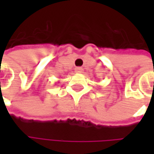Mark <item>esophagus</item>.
I'll return each mask as SVG.
<instances>
[{
    "label": "esophagus",
    "instance_id": "34e87169",
    "mask_svg": "<svg viewBox=\"0 0 154 154\" xmlns=\"http://www.w3.org/2000/svg\"><path fill=\"white\" fill-rule=\"evenodd\" d=\"M75 71H76V73H82V72H83V68L77 67V68L75 69Z\"/></svg>",
    "mask_w": 154,
    "mask_h": 154
}]
</instances>
